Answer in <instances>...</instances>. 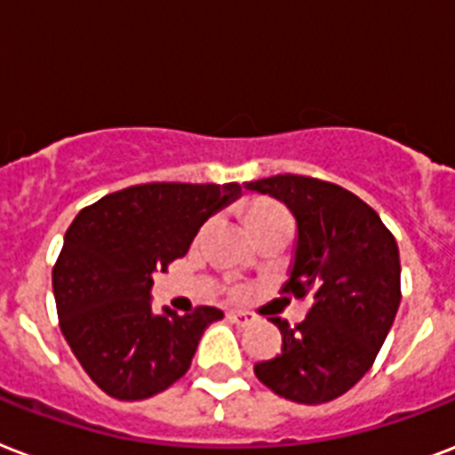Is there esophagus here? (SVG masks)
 I'll list each match as a JSON object with an SVG mask.
<instances>
[{"mask_svg":"<svg viewBox=\"0 0 455 455\" xmlns=\"http://www.w3.org/2000/svg\"><path fill=\"white\" fill-rule=\"evenodd\" d=\"M228 318H230L232 323H237V325H249V323H253L251 315H249V313H242V311H230L228 313Z\"/></svg>","mask_w":455,"mask_h":455,"instance_id":"obj_1","label":"esophagus"}]
</instances>
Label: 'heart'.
Listing matches in <instances>:
<instances>
[{
	"instance_id": "heart-1",
	"label": "heart",
	"mask_w": 455,
	"mask_h": 455,
	"mask_svg": "<svg viewBox=\"0 0 455 455\" xmlns=\"http://www.w3.org/2000/svg\"><path fill=\"white\" fill-rule=\"evenodd\" d=\"M270 216H284V211L277 206V204H253L249 213H246V220H259V218H270Z\"/></svg>"
}]
</instances>
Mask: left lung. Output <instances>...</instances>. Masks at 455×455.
<instances>
[{
  "label": "left lung",
  "instance_id": "obj_1",
  "mask_svg": "<svg viewBox=\"0 0 455 455\" xmlns=\"http://www.w3.org/2000/svg\"><path fill=\"white\" fill-rule=\"evenodd\" d=\"M283 202L297 218V244L284 294L311 299L304 323L283 332V354L253 365L284 399L325 403L371 371L401 304L399 246L379 216L348 189L304 175L244 182Z\"/></svg>",
  "mask_w": 455,
  "mask_h": 455
}]
</instances>
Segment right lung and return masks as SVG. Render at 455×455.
<instances>
[{
    "label": "right lung",
    "mask_w": 455,
    "mask_h": 455,
    "mask_svg": "<svg viewBox=\"0 0 455 455\" xmlns=\"http://www.w3.org/2000/svg\"><path fill=\"white\" fill-rule=\"evenodd\" d=\"M239 196L237 182H149L101 196L70 223L52 273L56 313L101 392L149 399L189 371L204 330L223 311L154 313L149 290L158 270L188 253L199 228Z\"/></svg>",
    "instance_id": "right-lung-1"
}]
</instances>
